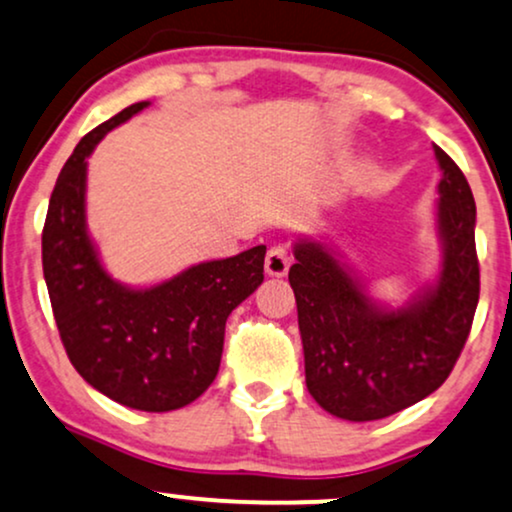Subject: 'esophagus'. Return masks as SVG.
Returning <instances> with one entry per match:
<instances>
[{
  "mask_svg": "<svg viewBox=\"0 0 512 512\" xmlns=\"http://www.w3.org/2000/svg\"><path fill=\"white\" fill-rule=\"evenodd\" d=\"M288 267H291V255H288L286 245H274V248H269L267 257H264V272L269 276H286Z\"/></svg>",
  "mask_w": 512,
  "mask_h": 512,
  "instance_id": "obj_1",
  "label": "esophagus"
}]
</instances>
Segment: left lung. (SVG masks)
<instances>
[{
    "mask_svg": "<svg viewBox=\"0 0 512 512\" xmlns=\"http://www.w3.org/2000/svg\"><path fill=\"white\" fill-rule=\"evenodd\" d=\"M441 169L436 229L439 279L408 305L369 298L367 288L319 240L295 243L288 281L298 303L305 384L331 415L372 422L434 393L448 379L479 303L477 207L458 164L434 145Z\"/></svg>",
    "mask_w": 512,
    "mask_h": 512,
    "instance_id": "8db88e82",
    "label": "left lung"
}]
</instances>
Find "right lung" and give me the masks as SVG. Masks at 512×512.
<instances>
[{"label":"right lung","instance_id":"obj_1","mask_svg":"<svg viewBox=\"0 0 512 512\" xmlns=\"http://www.w3.org/2000/svg\"><path fill=\"white\" fill-rule=\"evenodd\" d=\"M138 102L76 145L49 197L42 272L71 365L92 389L133 410L169 412L193 403L219 372L226 319L264 281V245L200 262L150 288L104 272L85 224L88 157Z\"/></svg>","mask_w":512,"mask_h":512}]
</instances>
